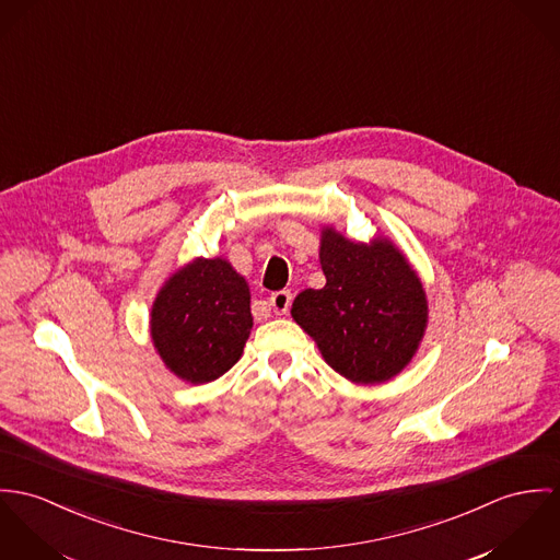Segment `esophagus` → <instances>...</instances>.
I'll use <instances>...</instances> for the list:
<instances>
[{
	"mask_svg": "<svg viewBox=\"0 0 560 560\" xmlns=\"http://www.w3.org/2000/svg\"><path fill=\"white\" fill-rule=\"evenodd\" d=\"M268 303H270V307H272V311H275L277 315H285V313L290 311V307H292V292H288V290L275 292Z\"/></svg>",
	"mask_w": 560,
	"mask_h": 560,
	"instance_id": "esophagus-1",
	"label": "esophagus"
}]
</instances>
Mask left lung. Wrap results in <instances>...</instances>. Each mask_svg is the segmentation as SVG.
<instances>
[{"label": "left lung", "mask_w": 560, "mask_h": 560, "mask_svg": "<svg viewBox=\"0 0 560 560\" xmlns=\"http://www.w3.org/2000/svg\"><path fill=\"white\" fill-rule=\"evenodd\" d=\"M322 290L294 299L292 317L313 337L324 361L357 384L401 372L428 328V299L406 255L386 238L352 243L322 230Z\"/></svg>", "instance_id": "8db88e82"}]
</instances>
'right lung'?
Instances as JSON below:
<instances>
[{"mask_svg": "<svg viewBox=\"0 0 560 560\" xmlns=\"http://www.w3.org/2000/svg\"><path fill=\"white\" fill-rule=\"evenodd\" d=\"M150 315V335L167 370L206 384L243 357L253 326L249 285L228 259L197 257L165 281Z\"/></svg>", "mask_w": 560, "mask_h": 560, "instance_id": "add662e5", "label": "right lung"}]
</instances>
